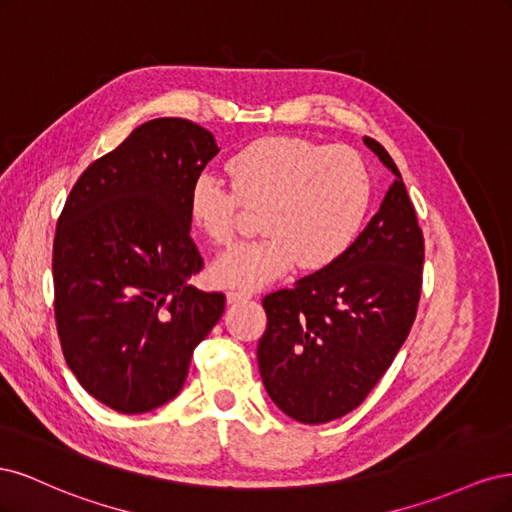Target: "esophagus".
I'll return each mask as SVG.
<instances>
[{
  "instance_id": "1",
  "label": "esophagus",
  "mask_w": 512,
  "mask_h": 512,
  "mask_svg": "<svg viewBox=\"0 0 512 512\" xmlns=\"http://www.w3.org/2000/svg\"><path fill=\"white\" fill-rule=\"evenodd\" d=\"M250 297H252L250 292L230 290V292H226V303H228V305H235V303H239V301H245V299H250Z\"/></svg>"
}]
</instances>
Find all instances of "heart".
Returning <instances> with one entry per match:
<instances>
[{
  "instance_id": "b5f03b06",
  "label": "heart",
  "mask_w": 512,
  "mask_h": 512,
  "mask_svg": "<svg viewBox=\"0 0 512 512\" xmlns=\"http://www.w3.org/2000/svg\"><path fill=\"white\" fill-rule=\"evenodd\" d=\"M232 195L209 175L190 190L192 224L215 243L232 237L239 203L260 209L256 241L232 245L211 262L224 288L252 290L280 280L294 265L329 267L359 237L371 205V177L359 153L297 136H265L226 164Z\"/></svg>"
}]
</instances>
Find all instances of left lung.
<instances>
[{"instance_id": "1", "label": "left lung", "mask_w": 512, "mask_h": 512, "mask_svg": "<svg viewBox=\"0 0 512 512\" xmlns=\"http://www.w3.org/2000/svg\"><path fill=\"white\" fill-rule=\"evenodd\" d=\"M363 143L397 175L378 213L344 256L262 301V384L305 425L361 404L404 346L421 297L425 245L404 179L380 143Z\"/></svg>"}]
</instances>
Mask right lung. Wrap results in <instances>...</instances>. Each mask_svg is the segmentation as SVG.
I'll return each mask as SVG.
<instances>
[{
  "instance_id": "right-lung-1",
  "label": "right lung",
  "mask_w": 512,
  "mask_h": 512,
  "mask_svg": "<svg viewBox=\"0 0 512 512\" xmlns=\"http://www.w3.org/2000/svg\"><path fill=\"white\" fill-rule=\"evenodd\" d=\"M209 130L151 119L74 183L53 245L55 318L83 389L121 414L179 395L194 348L224 314L190 239L194 181L218 156Z\"/></svg>"
}]
</instances>
